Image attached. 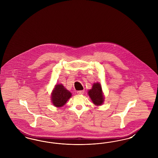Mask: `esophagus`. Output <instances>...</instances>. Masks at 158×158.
Returning <instances> with one entry per match:
<instances>
[{
    "label": "esophagus",
    "mask_w": 158,
    "mask_h": 158,
    "mask_svg": "<svg viewBox=\"0 0 158 158\" xmlns=\"http://www.w3.org/2000/svg\"><path fill=\"white\" fill-rule=\"evenodd\" d=\"M77 94L82 95V94H83L84 93V90H78V91H77Z\"/></svg>",
    "instance_id": "34e87169"
}]
</instances>
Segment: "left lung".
Here are the masks:
<instances>
[{"instance_id": "8db88e82", "label": "left lung", "mask_w": 158, "mask_h": 158, "mask_svg": "<svg viewBox=\"0 0 158 158\" xmlns=\"http://www.w3.org/2000/svg\"><path fill=\"white\" fill-rule=\"evenodd\" d=\"M88 93L92 101L95 105L99 106L103 104L104 101V97L101 85L99 83H94L92 89L88 90Z\"/></svg>"}]
</instances>
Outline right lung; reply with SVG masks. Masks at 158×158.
Instances as JSON below:
<instances>
[{
  "instance_id": "1",
  "label": "right lung",
  "mask_w": 158,
  "mask_h": 158,
  "mask_svg": "<svg viewBox=\"0 0 158 158\" xmlns=\"http://www.w3.org/2000/svg\"><path fill=\"white\" fill-rule=\"evenodd\" d=\"M72 97V94L62 84L56 85L52 93V102L56 107H61Z\"/></svg>"
}]
</instances>
